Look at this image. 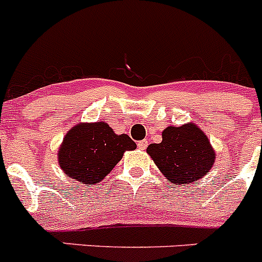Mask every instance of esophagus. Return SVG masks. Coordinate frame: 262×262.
Listing matches in <instances>:
<instances>
[{"instance_id": "esophagus-1", "label": "esophagus", "mask_w": 262, "mask_h": 262, "mask_svg": "<svg viewBox=\"0 0 262 262\" xmlns=\"http://www.w3.org/2000/svg\"><path fill=\"white\" fill-rule=\"evenodd\" d=\"M147 145H148V142H147V140H140V142L138 143L139 149H142V151H144L145 148H147Z\"/></svg>"}]
</instances>
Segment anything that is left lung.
<instances>
[{"instance_id": "obj_1", "label": "left lung", "mask_w": 262, "mask_h": 262, "mask_svg": "<svg viewBox=\"0 0 262 262\" xmlns=\"http://www.w3.org/2000/svg\"><path fill=\"white\" fill-rule=\"evenodd\" d=\"M147 154L174 185H190L212 168L215 152L202 129L193 123L166 127L163 142L149 144Z\"/></svg>"}]
</instances>
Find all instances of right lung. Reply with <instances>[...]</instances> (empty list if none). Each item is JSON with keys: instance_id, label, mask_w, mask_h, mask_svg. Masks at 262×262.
<instances>
[{"instance_id": "right-lung-1", "label": "right lung", "mask_w": 262, "mask_h": 262, "mask_svg": "<svg viewBox=\"0 0 262 262\" xmlns=\"http://www.w3.org/2000/svg\"><path fill=\"white\" fill-rule=\"evenodd\" d=\"M135 142L126 134L117 135L105 122L78 123L68 131L59 148L62 172L75 181L94 185L106 177Z\"/></svg>"}]
</instances>
